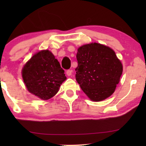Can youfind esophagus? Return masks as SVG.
<instances>
[{
    "label": "esophagus",
    "mask_w": 146,
    "mask_h": 146,
    "mask_svg": "<svg viewBox=\"0 0 146 146\" xmlns=\"http://www.w3.org/2000/svg\"><path fill=\"white\" fill-rule=\"evenodd\" d=\"M72 71L71 70H66V74L68 76L72 75Z\"/></svg>",
    "instance_id": "esophagus-1"
}]
</instances>
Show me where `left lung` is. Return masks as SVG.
I'll use <instances>...</instances> for the list:
<instances>
[{"mask_svg": "<svg viewBox=\"0 0 146 146\" xmlns=\"http://www.w3.org/2000/svg\"><path fill=\"white\" fill-rule=\"evenodd\" d=\"M76 80L92 101L106 99L114 92L123 66L115 52L106 46L91 43L78 49Z\"/></svg>", "mask_w": 146, "mask_h": 146, "instance_id": "1", "label": "left lung"}]
</instances>
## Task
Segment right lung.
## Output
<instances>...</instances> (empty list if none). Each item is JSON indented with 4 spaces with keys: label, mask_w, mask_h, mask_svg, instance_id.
<instances>
[{
    "label": "right lung",
    "mask_w": 146,
    "mask_h": 146,
    "mask_svg": "<svg viewBox=\"0 0 146 146\" xmlns=\"http://www.w3.org/2000/svg\"><path fill=\"white\" fill-rule=\"evenodd\" d=\"M22 76L28 90L44 100L56 95L66 79L59 62L48 50L35 54L23 67Z\"/></svg>",
    "instance_id": "add662e5"
}]
</instances>
